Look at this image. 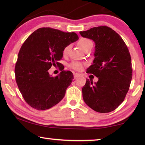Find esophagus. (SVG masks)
I'll list each match as a JSON object with an SVG mask.
<instances>
[{
	"label": "esophagus",
	"mask_w": 145,
	"mask_h": 145,
	"mask_svg": "<svg viewBox=\"0 0 145 145\" xmlns=\"http://www.w3.org/2000/svg\"><path fill=\"white\" fill-rule=\"evenodd\" d=\"M78 77H79V75H78V73H73V78H74V79L77 78Z\"/></svg>",
	"instance_id": "34e87169"
}]
</instances>
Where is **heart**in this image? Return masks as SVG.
Wrapping results in <instances>:
<instances>
[{
    "label": "heart",
    "instance_id": "1",
    "mask_svg": "<svg viewBox=\"0 0 145 145\" xmlns=\"http://www.w3.org/2000/svg\"><path fill=\"white\" fill-rule=\"evenodd\" d=\"M78 45L81 46L83 50L86 51L89 49H91L93 47V42L91 40H89L88 38H81L78 41ZM71 49V45H67L64 47L63 50V56L64 57H67L68 55L69 54L70 50ZM83 64L80 62H78V61H73V62L70 64V67L72 68L73 70H76V71H80L82 70L83 68Z\"/></svg>",
    "mask_w": 145,
    "mask_h": 145
}]
</instances>
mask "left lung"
Segmentation results:
<instances>
[{"label":"left lung","instance_id":"left-lung-1","mask_svg":"<svg viewBox=\"0 0 145 145\" xmlns=\"http://www.w3.org/2000/svg\"><path fill=\"white\" fill-rule=\"evenodd\" d=\"M80 34L95 41V59L86 73L99 78L94 84L87 78L82 88L83 99L95 111L111 112L123 102L131 82L129 49L121 36L109 27H95Z\"/></svg>","mask_w":145,"mask_h":145}]
</instances>
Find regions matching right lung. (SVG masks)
Segmentation results:
<instances>
[{
  "label": "right lung",
  "mask_w": 145,
  "mask_h": 145,
  "mask_svg": "<svg viewBox=\"0 0 145 145\" xmlns=\"http://www.w3.org/2000/svg\"><path fill=\"white\" fill-rule=\"evenodd\" d=\"M78 39L75 33L43 27L32 33L19 51L15 65V79L25 102L34 109L46 110L62 100L73 78L70 71L62 70L52 77L48 70L60 67L63 50Z\"/></svg>",
  "instance_id": "1"
}]
</instances>
